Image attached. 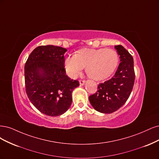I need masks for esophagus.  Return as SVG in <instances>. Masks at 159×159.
Instances as JSON below:
<instances>
[{
  "label": "esophagus",
  "mask_w": 159,
  "mask_h": 159,
  "mask_svg": "<svg viewBox=\"0 0 159 159\" xmlns=\"http://www.w3.org/2000/svg\"><path fill=\"white\" fill-rule=\"evenodd\" d=\"M85 83H86L85 80H79V84L80 86H83L85 84Z\"/></svg>",
  "instance_id": "34e87169"
}]
</instances>
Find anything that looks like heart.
Masks as SVG:
<instances>
[{
    "label": "heart",
    "instance_id": "heart-1",
    "mask_svg": "<svg viewBox=\"0 0 159 159\" xmlns=\"http://www.w3.org/2000/svg\"><path fill=\"white\" fill-rule=\"evenodd\" d=\"M119 63V57L111 49L83 48L74 56H68L64 65L66 73L75 78L85 67L89 77L95 80H102L114 73Z\"/></svg>",
    "mask_w": 159,
    "mask_h": 159
}]
</instances>
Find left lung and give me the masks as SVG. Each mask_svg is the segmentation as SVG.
<instances>
[{
  "label": "left lung",
  "mask_w": 159,
  "mask_h": 159,
  "mask_svg": "<svg viewBox=\"0 0 159 159\" xmlns=\"http://www.w3.org/2000/svg\"><path fill=\"white\" fill-rule=\"evenodd\" d=\"M120 63L114 76L101 83L96 93L89 96L90 104L96 111L111 114L124 105L129 98L135 82L134 59L122 45H116Z\"/></svg>",
  "instance_id": "obj_1"
}]
</instances>
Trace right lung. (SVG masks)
<instances>
[{"label":"right lung","mask_w":159,"mask_h":159,"mask_svg":"<svg viewBox=\"0 0 159 159\" xmlns=\"http://www.w3.org/2000/svg\"><path fill=\"white\" fill-rule=\"evenodd\" d=\"M65 48L52 45L39 46L30 53L25 64V92L32 104L42 113L62 115L72 104L73 90L78 80L66 75Z\"/></svg>","instance_id":"right-lung-1"}]
</instances>
